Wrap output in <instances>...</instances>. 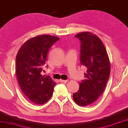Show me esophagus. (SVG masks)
<instances>
[{
  "instance_id": "esophagus-1",
  "label": "esophagus",
  "mask_w": 128,
  "mask_h": 128,
  "mask_svg": "<svg viewBox=\"0 0 128 128\" xmlns=\"http://www.w3.org/2000/svg\"><path fill=\"white\" fill-rule=\"evenodd\" d=\"M60 81L61 82H62V83H67V82H68V80H62V79H61Z\"/></svg>"
}]
</instances>
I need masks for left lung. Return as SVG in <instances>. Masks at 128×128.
<instances>
[{
    "label": "left lung",
    "instance_id": "8db88e82",
    "mask_svg": "<svg viewBox=\"0 0 128 128\" xmlns=\"http://www.w3.org/2000/svg\"><path fill=\"white\" fill-rule=\"evenodd\" d=\"M81 43L80 62L87 68L86 79L73 94L78 105L87 106L94 102L104 92L110 74V62L102 42L90 32L75 35Z\"/></svg>",
    "mask_w": 128,
    "mask_h": 128
}]
</instances>
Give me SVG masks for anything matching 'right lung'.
Segmentation results:
<instances>
[{
	"label": "right lung",
	"mask_w": 128,
	"mask_h": 128,
	"mask_svg": "<svg viewBox=\"0 0 128 128\" xmlns=\"http://www.w3.org/2000/svg\"><path fill=\"white\" fill-rule=\"evenodd\" d=\"M59 38L39 35L25 42L16 57V74L21 90L31 102L44 104L51 98L56 84L40 73L46 62L49 49Z\"/></svg>",
	"instance_id": "right-lung-1"
}]
</instances>
